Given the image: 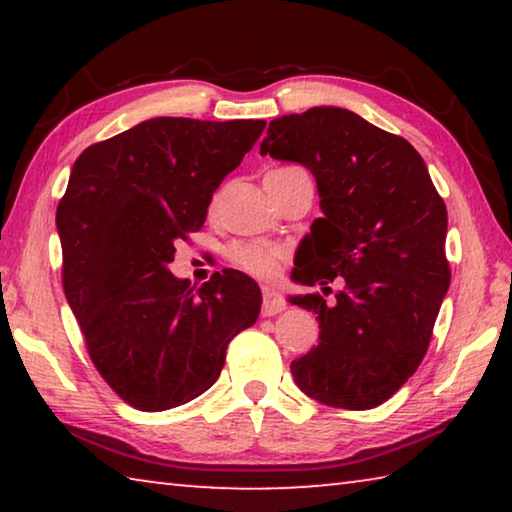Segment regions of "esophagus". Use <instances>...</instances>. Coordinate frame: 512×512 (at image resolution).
I'll use <instances>...</instances> for the list:
<instances>
[{
    "label": "esophagus",
    "instance_id": "obj_1",
    "mask_svg": "<svg viewBox=\"0 0 512 512\" xmlns=\"http://www.w3.org/2000/svg\"><path fill=\"white\" fill-rule=\"evenodd\" d=\"M262 293H264V305H262L264 316H275V314H280V311L287 309V300H284L275 289L264 287Z\"/></svg>",
    "mask_w": 512,
    "mask_h": 512
}]
</instances>
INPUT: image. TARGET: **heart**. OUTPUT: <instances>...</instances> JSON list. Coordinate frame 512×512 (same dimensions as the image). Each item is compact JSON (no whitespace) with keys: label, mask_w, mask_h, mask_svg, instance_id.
I'll use <instances>...</instances> for the list:
<instances>
[{"label":"heart","mask_w":512,"mask_h":512,"mask_svg":"<svg viewBox=\"0 0 512 512\" xmlns=\"http://www.w3.org/2000/svg\"><path fill=\"white\" fill-rule=\"evenodd\" d=\"M300 171V167H282L271 173H289ZM287 248L268 244V241H237L228 248V259L232 266H237L239 271H244L259 280H273L280 273V268L287 262Z\"/></svg>","instance_id":"heart-1"}]
</instances>
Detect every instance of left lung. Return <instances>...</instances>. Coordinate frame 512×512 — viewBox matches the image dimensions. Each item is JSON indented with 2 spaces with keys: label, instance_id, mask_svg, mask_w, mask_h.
Returning <instances> with one entry per match:
<instances>
[{
  "label": "left lung",
  "instance_id": "obj_1",
  "mask_svg": "<svg viewBox=\"0 0 512 512\" xmlns=\"http://www.w3.org/2000/svg\"><path fill=\"white\" fill-rule=\"evenodd\" d=\"M262 155L314 173L323 216L296 257V282L323 291L291 298L318 314V345L291 363L305 395L366 411L400 391L429 350L452 280L447 207L420 153L343 108H311L268 124Z\"/></svg>",
  "mask_w": 512,
  "mask_h": 512
}]
</instances>
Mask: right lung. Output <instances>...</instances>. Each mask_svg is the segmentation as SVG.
Masks as SVG:
<instances>
[{
    "label": "right lung",
    "mask_w": 512,
    "mask_h": 512,
    "mask_svg": "<svg viewBox=\"0 0 512 512\" xmlns=\"http://www.w3.org/2000/svg\"><path fill=\"white\" fill-rule=\"evenodd\" d=\"M266 126L264 119L155 117L85 149L56 210L63 289L99 375L140 411L210 388L262 293L239 271L194 289L169 271L178 241Z\"/></svg>",
    "instance_id": "right-lung-1"
}]
</instances>
